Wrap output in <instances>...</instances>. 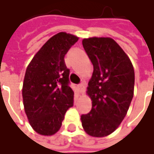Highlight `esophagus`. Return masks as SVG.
<instances>
[{
    "label": "esophagus",
    "mask_w": 154,
    "mask_h": 154,
    "mask_svg": "<svg viewBox=\"0 0 154 154\" xmlns=\"http://www.w3.org/2000/svg\"><path fill=\"white\" fill-rule=\"evenodd\" d=\"M78 88H79V92H80V94H84V92H85V83H81L79 85H78Z\"/></svg>",
    "instance_id": "34e87169"
}]
</instances>
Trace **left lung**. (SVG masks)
I'll return each instance as SVG.
<instances>
[{"label":"left lung","instance_id":"1","mask_svg":"<svg viewBox=\"0 0 154 154\" xmlns=\"http://www.w3.org/2000/svg\"><path fill=\"white\" fill-rule=\"evenodd\" d=\"M94 65L86 94L92 109L81 116L85 133L104 137L113 133L127 115L134 95L135 71L127 53L110 37L82 41Z\"/></svg>","mask_w":154,"mask_h":154}]
</instances>
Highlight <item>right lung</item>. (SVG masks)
Here are the masks:
<instances>
[{
  "label": "right lung",
  "instance_id": "right-lung-1",
  "mask_svg": "<svg viewBox=\"0 0 154 154\" xmlns=\"http://www.w3.org/2000/svg\"><path fill=\"white\" fill-rule=\"evenodd\" d=\"M78 37L60 32L35 53L24 77V109L32 128L42 136L56 134L66 111L73 106L74 91L69 85V69L64 57Z\"/></svg>",
  "mask_w": 154,
  "mask_h": 154
}]
</instances>
